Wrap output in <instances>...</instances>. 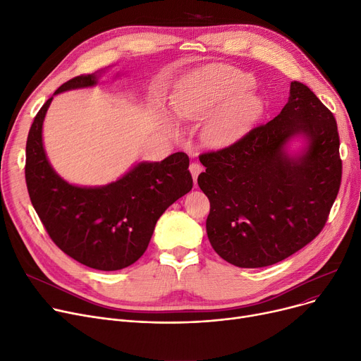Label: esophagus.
I'll return each instance as SVG.
<instances>
[{
  "instance_id": "1",
  "label": "esophagus",
  "mask_w": 361,
  "mask_h": 361,
  "mask_svg": "<svg viewBox=\"0 0 361 361\" xmlns=\"http://www.w3.org/2000/svg\"><path fill=\"white\" fill-rule=\"evenodd\" d=\"M203 171V166L199 164V162H192L190 164V173L193 176V180H195V184L197 181V176Z\"/></svg>"
}]
</instances>
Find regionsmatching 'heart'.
Segmentation results:
<instances>
[{"label":"heart","mask_w":361,"mask_h":361,"mask_svg":"<svg viewBox=\"0 0 361 361\" xmlns=\"http://www.w3.org/2000/svg\"><path fill=\"white\" fill-rule=\"evenodd\" d=\"M252 75L233 67H218L188 79L174 99V111L183 120L199 121L214 114L204 127L209 145H226L257 120L260 101L247 90Z\"/></svg>","instance_id":"obj_1"}]
</instances>
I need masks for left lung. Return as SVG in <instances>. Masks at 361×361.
I'll list each match as a JSON object with an SVG mask.
<instances>
[{
    "label": "left lung",
    "instance_id": "left-lung-1",
    "mask_svg": "<svg viewBox=\"0 0 361 361\" xmlns=\"http://www.w3.org/2000/svg\"><path fill=\"white\" fill-rule=\"evenodd\" d=\"M298 134L310 146L291 159L283 146ZM199 159L206 171L197 183L211 202L207 238L238 268L269 267L314 240L343 177L334 114L300 82H291L290 99L274 120Z\"/></svg>",
    "mask_w": 361,
    "mask_h": 361
}]
</instances>
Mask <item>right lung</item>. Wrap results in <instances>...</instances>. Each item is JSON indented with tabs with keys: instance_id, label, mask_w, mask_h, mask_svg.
<instances>
[{
	"instance_id": "right-lung-1",
	"label": "right lung",
	"mask_w": 361,
	"mask_h": 361,
	"mask_svg": "<svg viewBox=\"0 0 361 361\" xmlns=\"http://www.w3.org/2000/svg\"><path fill=\"white\" fill-rule=\"evenodd\" d=\"M94 83L93 74H82L54 94ZM51 101L36 114L26 142L30 202L51 240L67 256L98 271L127 268L146 252L166 207L192 190L188 157L177 152L161 162H142L104 187L71 185L55 174L42 145V124Z\"/></svg>"
}]
</instances>
